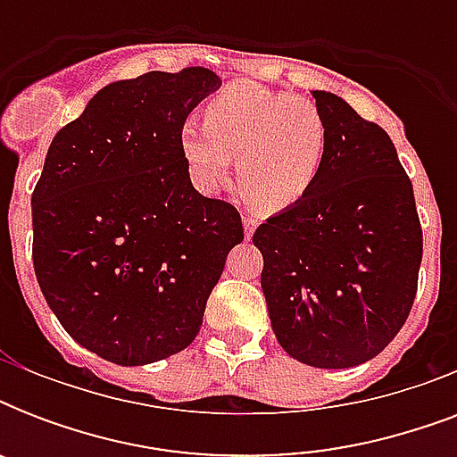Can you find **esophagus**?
<instances>
[{"mask_svg": "<svg viewBox=\"0 0 457 457\" xmlns=\"http://www.w3.org/2000/svg\"><path fill=\"white\" fill-rule=\"evenodd\" d=\"M244 237H246V239H251V237H253V232H256V225H258V220L256 218H251V215H244Z\"/></svg>", "mask_w": 457, "mask_h": 457, "instance_id": "esophagus-1", "label": "esophagus"}]
</instances>
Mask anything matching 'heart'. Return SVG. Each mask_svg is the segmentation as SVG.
Returning <instances> with one entry per match:
<instances>
[{
    "label": "heart",
    "instance_id": "b5f03b06",
    "mask_svg": "<svg viewBox=\"0 0 457 457\" xmlns=\"http://www.w3.org/2000/svg\"><path fill=\"white\" fill-rule=\"evenodd\" d=\"M179 152L204 194H215L228 182L237 156L244 192L258 211L279 213L315 185L325 163L327 125L311 99L242 82L208 102L206 123L187 118Z\"/></svg>",
    "mask_w": 457,
    "mask_h": 457
}]
</instances>
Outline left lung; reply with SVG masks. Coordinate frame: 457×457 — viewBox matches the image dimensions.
<instances>
[{
	"mask_svg": "<svg viewBox=\"0 0 457 457\" xmlns=\"http://www.w3.org/2000/svg\"><path fill=\"white\" fill-rule=\"evenodd\" d=\"M327 154L296 206L261 225V289L278 344L311 368L368 362L401 332L418 292L422 229L396 146L341 96L315 89Z\"/></svg>",
	"mask_w": 457,
	"mask_h": 457,
	"instance_id": "left-lung-1",
	"label": "left lung"
}]
</instances>
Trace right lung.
I'll return each mask as SVG.
<instances>
[{
	"label": "right lung",
	"instance_id": "right-lung-1",
	"mask_svg": "<svg viewBox=\"0 0 457 457\" xmlns=\"http://www.w3.org/2000/svg\"><path fill=\"white\" fill-rule=\"evenodd\" d=\"M222 80L201 66L102 87L49 145L32 192V263L80 346L116 365L185 351L228 253L235 206L194 189L179 128Z\"/></svg>",
	"mask_w": 457,
	"mask_h": 457
}]
</instances>
